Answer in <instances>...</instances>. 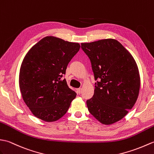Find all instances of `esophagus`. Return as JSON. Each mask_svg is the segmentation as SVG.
<instances>
[{
  "mask_svg": "<svg viewBox=\"0 0 154 154\" xmlns=\"http://www.w3.org/2000/svg\"><path fill=\"white\" fill-rule=\"evenodd\" d=\"M82 88H78L77 89V93L81 94H82Z\"/></svg>",
  "mask_w": 154,
  "mask_h": 154,
  "instance_id": "obj_1",
  "label": "esophagus"
}]
</instances>
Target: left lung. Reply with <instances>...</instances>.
I'll list each match as a JSON object with an SVG mask.
<instances>
[{
	"label": "left lung",
	"mask_w": 154,
	"mask_h": 154,
	"mask_svg": "<svg viewBox=\"0 0 154 154\" xmlns=\"http://www.w3.org/2000/svg\"><path fill=\"white\" fill-rule=\"evenodd\" d=\"M90 59L95 83L93 97L86 101L90 113L101 124L121 120L137 100L140 78L134 58L114 39L81 43Z\"/></svg>",
	"instance_id": "1"
}]
</instances>
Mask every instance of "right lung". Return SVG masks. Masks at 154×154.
Returning <instances> with one entry per match:
<instances>
[{"instance_id": "obj_1", "label": "right lung", "mask_w": 154, "mask_h": 154, "mask_svg": "<svg viewBox=\"0 0 154 154\" xmlns=\"http://www.w3.org/2000/svg\"><path fill=\"white\" fill-rule=\"evenodd\" d=\"M80 48L78 43L47 36L26 54L19 86L23 101L37 118L54 122L65 115L76 94L62 77Z\"/></svg>"}]
</instances>
